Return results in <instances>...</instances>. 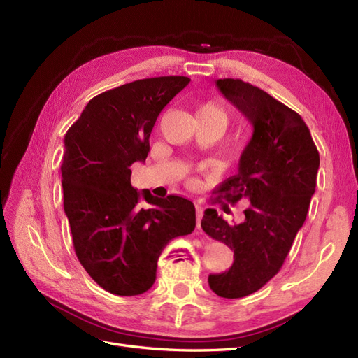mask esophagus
Listing matches in <instances>:
<instances>
[{
  "label": "esophagus",
  "mask_w": 358,
  "mask_h": 358,
  "mask_svg": "<svg viewBox=\"0 0 358 358\" xmlns=\"http://www.w3.org/2000/svg\"><path fill=\"white\" fill-rule=\"evenodd\" d=\"M203 212L204 209L201 208L200 204H196V220H197V229H200V222H201V218H203Z\"/></svg>",
  "instance_id": "34e87169"
}]
</instances>
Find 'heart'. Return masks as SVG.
<instances>
[{
  "instance_id": "heart-1",
  "label": "heart",
  "mask_w": 358,
  "mask_h": 358,
  "mask_svg": "<svg viewBox=\"0 0 358 358\" xmlns=\"http://www.w3.org/2000/svg\"><path fill=\"white\" fill-rule=\"evenodd\" d=\"M197 116L212 117V119H216V121H220V122L224 124V121H225V110H224V107L221 104L215 103V101H209V103H206V104L199 107Z\"/></svg>"
}]
</instances>
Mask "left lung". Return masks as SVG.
Returning <instances> with one entry per match:
<instances>
[{
	"mask_svg": "<svg viewBox=\"0 0 358 358\" xmlns=\"http://www.w3.org/2000/svg\"><path fill=\"white\" fill-rule=\"evenodd\" d=\"M215 83L254 128L239 170L220 187L229 201H249L243 222L229 224L215 209L201 220L206 234L234 251L231 267L209 275V287L220 297L241 299L282 267L315 192L320 154L301 116L272 95L241 79Z\"/></svg>",
	"mask_w": 358,
	"mask_h": 358,
	"instance_id": "1",
	"label": "left lung"
}]
</instances>
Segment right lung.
<instances>
[{
    "mask_svg": "<svg viewBox=\"0 0 358 358\" xmlns=\"http://www.w3.org/2000/svg\"><path fill=\"white\" fill-rule=\"evenodd\" d=\"M189 80L162 76L106 91L86 104L64 138V210L74 251L112 294H143L155 282L162 249L196 229L192 201L131 187V166L145 162L158 115ZM140 198L151 208H142Z\"/></svg>",
    "mask_w": 358,
    "mask_h": 358,
    "instance_id": "1",
    "label": "right lung"
}]
</instances>
